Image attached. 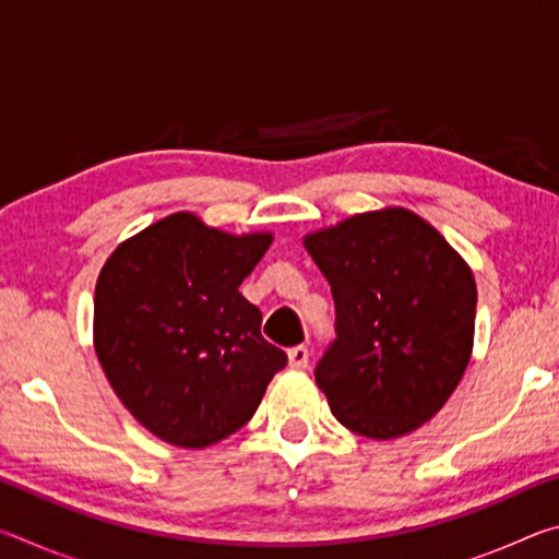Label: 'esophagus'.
<instances>
[{"label":"esophagus","instance_id":"esophagus-1","mask_svg":"<svg viewBox=\"0 0 559 559\" xmlns=\"http://www.w3.org/2000/svg\"><path fill=\"white\" fill-rule=\"evenodd\" d=\"M308 347L306 345H298V347H290L288 349V365L293 370H306L308 367Z\"/></svg>","mask_w":559,"mask_h":559}]
</instances>
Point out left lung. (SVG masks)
I'll return each instance as SVG.
<instances>
[{
    "mask_svg": "<svg viewBox=\"0 0 559 559\" xmlns=\"http://www.w3.org/2000/svg\"><path fill=\"white\" fill-rule=\"evenodd\" d=\"M302 243L335 300L337 337L316 365L330 409L367 439L419 429L468 367L478 298L468 263L402 206L355 214Z\"/></svg>",
    "mask_w": 559,
    "mask_h": 559,
    "instance_id": "8db88e82",
    "label": "left lung"
}]
</instances>
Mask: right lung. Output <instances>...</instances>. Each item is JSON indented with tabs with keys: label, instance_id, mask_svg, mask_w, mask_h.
Listing matches in <instances>:
<instances>
[{
	"label": "right lung",
	"instance_id": "obj_1",
	"mask_svg": "<svg viewBox=\"0 0 559 559\" xmlns=\"http://www.w3.org/2000/svg\"><path fill=\"white\" fill-rule=\"evenodd\" d=\"M273 236H234L177 212L122 241L100 269L93 345L126 409L167 443L239 431L288 357L261 335L239 286Z\"/></svg>",
	"mask_w": 559,
	"mask_h": 559
}]
</instances>
